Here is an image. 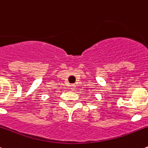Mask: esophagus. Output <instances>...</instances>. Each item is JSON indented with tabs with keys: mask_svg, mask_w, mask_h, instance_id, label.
<instances>
[{
	"mask_svg": "<svg viewBox=\"0 0 148 148\" xmlns=\"http://www.w3.org/2000/svg\"><path fill=\"white\" fill-rule=\"evenodd\" d=\"M71 90H75V89H76V86H75V85H74V84H73V85H71Z\"/></svg>",
	"mask_w": 148,
	"mask_h": 148,
	"instance_id": "34e87169",
	"label": "esophagus"
}]
</instances>
